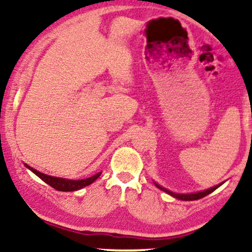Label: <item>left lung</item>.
Returning <instances> with one entry per match:
<instances>
[{
	"instance_id": "obj_1",
	"label": "left lung",
	"mask_w": 252,
	"mask_h": 252,
	"mask_svg": "<svg viewBox=\"0 0 252 252\" xmlns=\"http://www.w3.org/2000/svg\"><path fill=\"white\" fill-rule=\"evenodd\" d=\"M156 185H157V184H156ZM157 186H158V188L160 189V190L165 191V192H166V193L171 194V196L174 197V198H177V199H180V200H197V199H200V198L208 196V194L211 193V192H214V191L216 190V189L220 188V185H216V186H214V188L209 189V190H205V191H202V192H198V193H190V194H178V193H173V192L168 191V190H166V189L161 188V186H159V185H157Z\"/></svg>"
}]
</instances>
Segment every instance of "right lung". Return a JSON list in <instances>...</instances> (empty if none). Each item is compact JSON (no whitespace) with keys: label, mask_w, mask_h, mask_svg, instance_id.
Returning <instances> with one entry per match:
<instances>
[{"label":"right lung","mask_w":252,"mask_h":252,"mask_svg":"<svg viewBox=\"0 0 252 252\" xmlns=\"http://www.w3.org/2000/svg\"><path fill=\"white\" fill-rule=\"evenodd\" d=\"M26 166L28 167L29 170L32 171V172H34L35 174H36L38 178H41L44 183H47V184L50 185L53 189H55V190H58V191H75V190H80V189L85 188V186L90 185L93 182H95V180L100 177V174H101V172H99V173L94 174L93 177H90V178H87V179L69 180V179L56 178V177L47 176V174L38 172V171H36V170H35V168H32L31 166H28V165H26Z\"/></svg>","instance_id":"add662e5"}]
</instances>
